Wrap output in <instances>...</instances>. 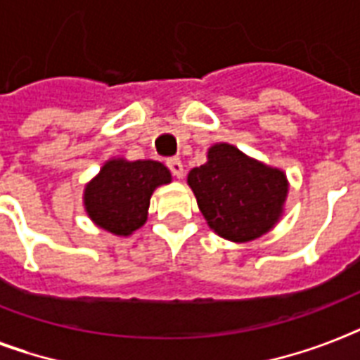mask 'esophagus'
<instances>
[{
	"label": "esophagus",
	"instance_id": "34e87169",
	"mask_svg": "<svg viewBox=\"0 0 360 360\" xmlns=\"http://www.w3.org/2000/svg\"><path fill=\"white\" fill-rule=\"evenodd\" d=\"M166 164H168L169 172H172V174H174L177 179H181V177H183L185 169H183V162H181V158L172 157V158H168V162H166Z\"/></svg>",
	"mask_w": 360,
	"mask_h": 360
}]
</instances>
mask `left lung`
<instances>
[{"instance_id":"1","label":"left lung","mask_w":360,"mask_h":360,"mask_svg":"<svg viewBox=\"0 0 360 360\" xmlns=\"http://www.w3.org/2000/svg\"><path fill=\"white\" fill-rule=\"evenodd\" d=\"M209 160L191 169L188 185L209 226L230 240H252L267 233L282 213L288 194L285 175L219 143Z\"/></svg>"}]
</instances>
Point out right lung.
Instances as JSON below:
<instances>
[{
  "label": "right lung",
  "instance_id": "right-lung-1",
  "mask_svg": "<svg viewBox=\"0 0 360 360\" xmlns=\"http://www.w3.org/2000/svg\"><path fill=\"white\" fill-rule=\"evenodd\" d=\"M172 181L157 160H110L86 186V209L103 230L130 236L143 226L153 191Z\"/></svg>",
  "mask_w": 360,
  "mask_h": 360
}]
</instances>
